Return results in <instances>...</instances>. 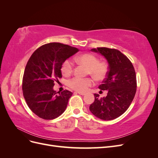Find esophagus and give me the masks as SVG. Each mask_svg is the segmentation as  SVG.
Returning <instances> with one entry per match:
<instances>
[{"label":"esophagus","mask_w":158,"mask_h":158,"mask_svg":"<svg viewBox=\"0 0 158 158\" xmlns=\"http://www.w3.org/2000/svg\"><path fill=\"white\" fill-rule=\"evenodd\" d=\"M78 94H80V95H84L85 94V93H84V92H77Z\"/></svg>","instance_id":"obj_1"}]
</instances>
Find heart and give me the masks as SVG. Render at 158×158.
Returning a JSON list of instances; mask_svg holds the SVG:
<instances>
[{
  "label": "heart",
  "instance_id": "heart-1",
  "mask_svg": "<svg viewBox=\"0 0 158 158\" xmlns=\"http://www.w3.org/2000/svg\"><path fill=\"white\" fill-rule=\"evenodd\" d=\"M74 60L88 67L87 74L92 75L96 80L101 81L106 78L109 72V65L106 61H100L96 56L90 53L78 55L75 57ZM60 70L64 76H69L73 71V63L70 60H66L62 64ZM92 84L93 80L89 78L74 77L68 81L69 86L78 92H85Z\"/></svg>",
  "mask_w": 158,
  "mask_h": 158
}]
</instances>
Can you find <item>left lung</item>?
I'll return each instance as SVG.
<instances>
[{
  "label": "left lung",
  "instance_id": "1",
  "mask_svg": "<svg viewBox=\"0 0 158 158\" xmlns=\"http://www.w3.org/2000/svg\"><path fill=\"white\" fill-rule=\"evenodd\" d=\"M92 51L99 52L108 62L109 72L98 87L107 90L106 98H99L94 94L95 101L89 110L98 118L110 121L121 116L130 106L136 92L135 70L127 56L115 49L98 47Z\"/></svg>",
  "mask_w": 158,
  "mask_h": 158
}]
</instances>
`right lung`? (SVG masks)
<instances>
[{
  "label": "right lung",
  "mask_w": 158,
  "mask_h": 158,
  "mask_svg": "<svg viewBox=\"0 0 158 158\" xmlns=\"http://www.w3.org/2000/svg\"><path fill=\"white\" fill-rule=\"evenodd\" d=\"M78 51L68 45L49 43L39 47L30 56L23 76L22 91L27 106L37 116L51 120L65 111L73 93L65 89L58 95L53 86L62 77L64 61Z\"/></svg>",
  "instance_id": "1"
}]
</instances>
